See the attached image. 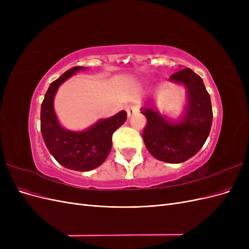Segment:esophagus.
Listing matches in <instances>:
<instances>
[{
    "mask_svg": "<svg viewBox=\"0 0 249 249\" xmlns=\"http://www.w3.org/2000/svg\"><path fill=\"white\" fill-rule=\"evenodd\" d=\"M138 111V107L136 106V105H129V106L126 107V114L127 116H132L135 112Z\"/></svg>",
    "mask_w": 249,
    "mask_h": 249,
    "instance_id": "obj_1",
    "label": "esophagus"
}]
</instances>
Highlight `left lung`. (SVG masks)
<instances>
[{
    "label": "left lung",
    "mask_w": 249,
    "mask_h": 249,
    "mask_svg": "<svg viewBox=\"0 0 249 249\" xmlns=\"http://www.w3.org/2000/svg\"><path fill=\"white\" fill-rule=\"evenodd\" d=\"M169 81L186 89L183 115L171 120L155 110L153 100H148L146 107L141 109L147 120L142 136L147 150L156 159L178 164L190 159L205 144L212 126L213 111L202 79L192 70H180L170 76Z\"/></svg>",
    "instance_id": "obj_1"
}]
</instances>
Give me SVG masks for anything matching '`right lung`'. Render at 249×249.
I'll use <instances>...</instances> for the list:
<instances>
[{"label":"right lung","mask_w":249,"mask_h":249,"mask_svg":"<svg viewBox=\"0 0 249 249\" xmlns=\"http://www.w3.org/2000/svg\"><path fill=\"white\" fill-rule=\"evenodd\" d=\"M86 70L76 66L51 83L40 111V131L51 155L65 168L89 171L107 159L112 147V135L126 120V112L100 119L84 131H71L60 124L54 109V99L60 85L77 71Z\"/></svg>","instance_id":"obj_1"}]
</instances>
